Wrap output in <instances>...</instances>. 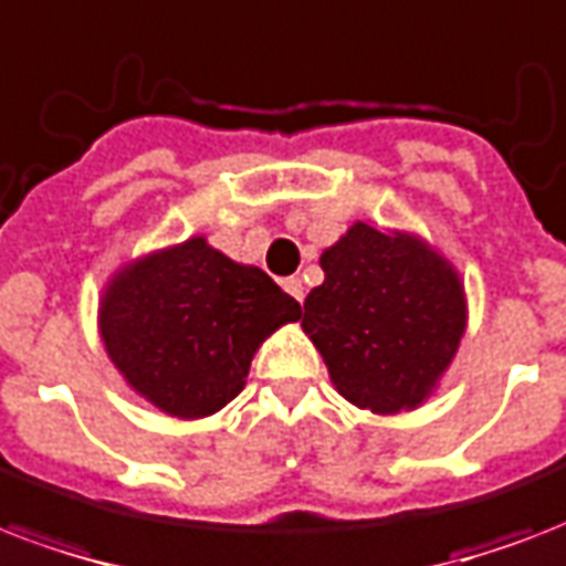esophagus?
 Here are the masks:
<instances>
[{"label": "esophagus", "instance_id": "1", "mask_svg": "<svg viewBox=\"0 0 566 566\" xmlns=\"http://www.w3.org/2000/svg\"><path fill=\"white\" fill-rule=\"evenodd\" d=\"M283 289H286L289 295L295 297L297 304L304 301V283H301V280H297V277H286V280H283Z\"/></svg>", "mask_w": 566, "mask_h": 566}]
</instances>
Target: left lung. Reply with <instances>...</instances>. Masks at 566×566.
Instances as JSON below:
<instances>
[{
    "label": "left lung",
    "mask_w": 566,
    "mask_h": 566,
    "mask_svg": "<svg viewBox=\"0 0 566 566\" xmlns=\"http://www.w3.org/2000/svg\"><path fill=\"white\" fill-rule=\"evenodd\" d=\"M318 265L301 327L336 392L378 416L422 407L470 322L461 271L422 235L371 221H354Z\"/></svg>",
    "instance_id": "obj_1"
}]
</instances>
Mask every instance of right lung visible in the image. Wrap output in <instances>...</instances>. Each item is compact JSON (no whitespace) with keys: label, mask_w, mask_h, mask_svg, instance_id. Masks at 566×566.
<instances>
[{"label":"right lung","mask_w":566,"mask_h":566,"mask_svg":"<svg viewBox=\"0 0 566 566\" xmlns=\"http://www.w3.org/2000/svg\"><path fill=\"white\" fill-rule=\"evenodd\" d=\"M297 318L295 297L206 235L124 262L96 306L99 343L126 387L174 419L230 405L260 345Z\"/></svg>","instance_id":"1"}]
</instances>
